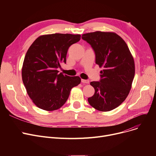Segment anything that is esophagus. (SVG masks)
Wrapping results in <instances>:
<instances>
[{
	"mask_svg": "<svg viewBox=\"0 0 156 156\" xmlns=\"http://www.w3.org/2000/svg\"><path fill=\"white\" fill-rule=\"evenodd\" d=\"M81 82L83 83H89V80L81 79Z\"/></svg>",
	"mask_w": 156,
	"mask_h": 156,
	"instance_id": "esophagus-1",
	"label": "esophagus"
}]
</instances>
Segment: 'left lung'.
<instances>
[{
    "mask_svg": "<svg viewBox=\"0 0 156 156\" xmlns=\"http://www.w3.org/2000/svg\"><path fill=\"white\" fill-rule=\"evenodd\" d=\"M95 54V63L102 68L100 81H92L94 95L88 101L95 109L110 111L128 95L135 76V62L129 48L114 32L95 31L83 34Z\"/></svg>",
    "mask_w": 156,
    "mask_h": 156,
    "instance_id": "1",
    "label": "left lung"
}]
</instances>
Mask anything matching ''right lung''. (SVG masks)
<instances>
[{
    "instance_id": "right-lung-1",
    "label": "right lung",
    "mask_w": 156,
    "mask_h": 156,
    "mask_svg": "<svg viewBox=\"0 0 156 156\" xmlns=\"http://www.w3.org/2000/svg\"><path fill=\"white\" fill-rule=\"evenodd\" d=\"M80 38L78 34L44 35L29 47L23 64L22 80L28 95L40 109H59L71 88L80 83L79 76H69L57 70L62 62H66L69 47Z\"/></svg>"
}]
</instances>
